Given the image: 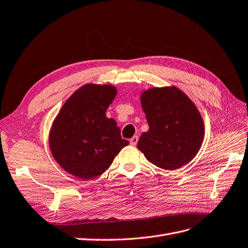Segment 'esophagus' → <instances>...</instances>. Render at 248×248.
I'll list each match as a JSON object with an SVG mask.
<instances>
[{"label": "esophagus", "instance_id": "obj_1", "mask_svg": "<svg viewBox=\"0 0 248 248\" xmlns=\"http://www.w3.org/2000/svg\"><path fill=\"white\" fill-rule=\"evenodd\" d=\"M138 141H139V137L138 136H134L133 138L130 139V144L132 146H136L138 144Z\"/></svg>", "mask_w": 248, "mask_h": 248}]
</instances>
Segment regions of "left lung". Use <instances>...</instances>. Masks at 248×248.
Instances as JSON below:
<instances>
[{
    "mask_svg": "<svg viewBox=\"0 0 248 248\" xmlns=\"http://www.w3.org/2000/svg\"><path fill=\"white\" fill-rule=\"evenodd\" d=\"M149 130L138 148L156 167L174 170L197 155L204 139V122L194 103L176 87L153 88L140 96Z\"/></svg>",
    "mask_w": 248,
    "mask_h": 248,
    "instance_id": "8db88e82",
    "label": "left lung"
}]
</instances>
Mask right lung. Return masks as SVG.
Wrapping results in <instances>:
<instances>
[{"label": "right lung", "instance_id": "1", "mask_svg": "<svg viewBox=\"0 0 248 248\" xmlns=\"http://www.w3.org/2000/svg\"><path fill=\"white\" fill-rule=\"evenodd\" d=\"M117 89L88 84L66 100L49 131V148L56 161L82 180L101 175L129 141L122 139L107 109Z\"/></svg>", "mask_w": 248, "mask_h": 248}]
</instances>
